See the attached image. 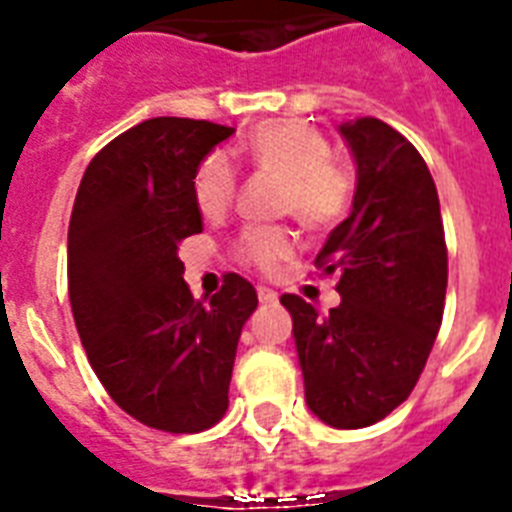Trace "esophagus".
Returning a JSON list of instances; mask_svg holds the SVG:
<instances>
[{"label":"esophagus","mask_w":512,"mask_h":512,"mask_svg":"<svg viewBox=\"0 0 512 512\" xmlns=\"http://www.w3.org/2000/svg\"><path fill=\"white\" fill-rule=\"evenodd\" d=\"M257 300H260L263 306H273V303L279 300V295L273 290H268V287H257Z\"/></svg>","instance_id":"1"}]
</instances>
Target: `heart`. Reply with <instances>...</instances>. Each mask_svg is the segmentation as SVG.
Wrapping results in <instances>:
<instances>
[{
    "label": "heart",
    "mask_w": 512,
    "mask_h": 512,
    "mask_svg": "<svg viewBox=\"0 0 512 512\" xmlns=\"http://www.w3.org/2000/svg\"><path fill=\"white\" fill-rule=\"evenodd\" d=\"M247 155L260 171L284 179L282 212L292 214L300 225L311 230L330 228L349 209L354 190L349 171L330 158V142L317 128L298 120L265 123L249 136ZM193 190L198 209L206 217H217L236 195V169L225 155L214 152L195 171ZM290 255V233L279 228L247 230L236 244L241 263L260 271H271Z\"/></svg>",
    "instance_id": "obj_1"
}]
</instances>
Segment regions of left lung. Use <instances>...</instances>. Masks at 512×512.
Here are the masks:
<instances>
[{
    "label": "left lung",
    "mask_w": 512,
    "mask_h": 512,
    "mask_svg": "<svg viewBox=\"0 0 512 512\" xmlns=\"http://www.w3.org/2000/svg\"><path fill=\"white\" fill-rule=\"evenodd\" d=\"M357 163L351 214L317 255L341 271L322 317L282 295L311 413L335 429L376 424L405 403L438 338L448 284L440 201L427 163L378 117L338 126Z\"/></svg>",
    "instance_id": "1"
}]
</instances>
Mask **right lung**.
Here are the masks:
<instances>
[{"instance_id": "add662e5", "label": "right lung", "mask_w": 512, "mask_h": 512, "mask_svg": "<svg viewBox=\"0 0 512 512\" xmlns=\"http://www.w3.org/2000/svg\"><path fill=\"white\" fill-rule=\"evenodd\" d=\"M233 128L152 117L85 169L69 220V300L93 373L128 416L201 432L228 411L255 287L228 273L209 303L187 290L179 241L204 230L195 171Z\"/></svg>"}]
</instances>
